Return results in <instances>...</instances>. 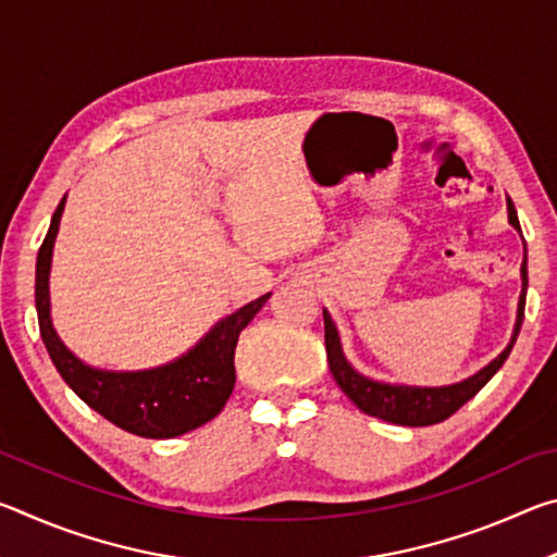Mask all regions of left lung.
Segmentation results:
<instances>
[{"label":"left lung","mask_w":557,"mask_h":557,"mask_svg":"<svg viewBox=\"0 0 557 557\" xmlns=\"http://www.w3.org/2000/svg\"><path fill=\"white\" fill-rule=\"evenodd\" d=\"M506 209H508V223L521 233V223H518L511 199H506ZM523 250H525V243H523ZM525 287H528V270H525V256H523L521 297H518L511 342L506 344L504 351L498 354L494 361H488L484 369H479L474 375H469L465 381L449 383V385H405V383H385L379 379H371V375H363L361 371H356L351 361L346 358L338 329L334 324L332 314L324 309V342H326L329 369H332V375L338 383V388L348 395V400H351L358 410L371 414V418H379L385 422H393V425H405V428L435 425V422L447 420L449 414H455L461 408V405L474 398V395L482 391L484 385L494 379V373L504 366L523 324Z\"/></svg>","instance_id":"obj_1"}]
</instances>
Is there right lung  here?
<instances>
[{
	"instance_id": "1",
	"label": "right lung",
	"mask_w": 557,
	"mask_h": 557,
	"mask_svg": "<svg viewBox=\"0 0 557 557\" xmlns=\"http://www.w3.org/2000/svg\"><path fill=\"white\" fill-rule=\"evenodd\" d=\"M63 209L65 196L53 213L49 233L36 258V312H39L41 338L55 371L83 403L132 435L169 440L206 425L231 398L235 385V344L243 329L270 299V292L215 322L196 346L174 361L143 371L96 369L81 361L61 342L51 319L49 280Z\"/></svg>"
}]
</instances>
